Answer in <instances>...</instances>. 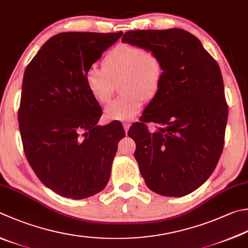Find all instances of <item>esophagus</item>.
<instances>
[{
    "instance_id": "1",
    "label": "esophagus",
    "mask_w": 248,
    "mask_h": 248,
    "mask_svg": "<svg viewBox=\"0 0 248 248\" xmlns=\"http://www.w3.org/2000/svg\"><path fill=\"white\" fill-rule=\"evenodd\" d=\"M129 126H130V123H123V127H124V130H125V133L127 134V132H128V129H129Z\"/></svg>"
}]
</instances>
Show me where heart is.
<instances>
[{"mask_svg": "<svg viewBox=\"0 0 248 248\" xmlns=\"http://www.w3.org/2000/svg\"><path fill=\"white\" fill-rule=\"evenodd\" d=\"M163 78L161 59L151 49L123 43L116 45L102 59V69L86 70L85 83L92 97L106 104L120 83L123 95L106 106V118L130 121L141 110L144 100H151L160 90Z\"/></svg>", "mask_w": 248, "mask_h": 248, "instance_id": "heart-1", "label": "heart"}]
</instances>
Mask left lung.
Here are the masks:
<instances>
[{
	"mask_svg": "<svg viewBox=\"0 0 248 248\" xmlns=\"http://www.w3.org/2000/svg\"><path fill=\"white\" fill-rule=\"evenodd\" d=\"M122 42L153 50L163 67L160 90L128 130L140 174L153 192L184 197L209 178L221 155L228 106L220 68L182 29L128 31ZM148 122L160 127L150 133Z\"/></svg>",
	"mask_w": 248,
	"mask_h": 248,
	"instance_id": "1",
	"label": "left lung"
}]
</instances>
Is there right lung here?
I'll use <instances>...</instances> for the list:
<instances>
[{"instance_id": "add662e5", "label": "right lung", "mask_w": 248, "mask_h": 248, "mask_svg": "<svg viewBox=\"0 0 248 248\" xmlns=\"http://www.w3.org/2000/svg\"><path fill=\"white\" fill-rule=\"evenodd\" d=\"M123 32H62L46 42L26 68L18 122L23 151L43 184L81 200L105 189L121 123L97 125L101 108L85 73Z\"/></svg>"}]
</instances>
